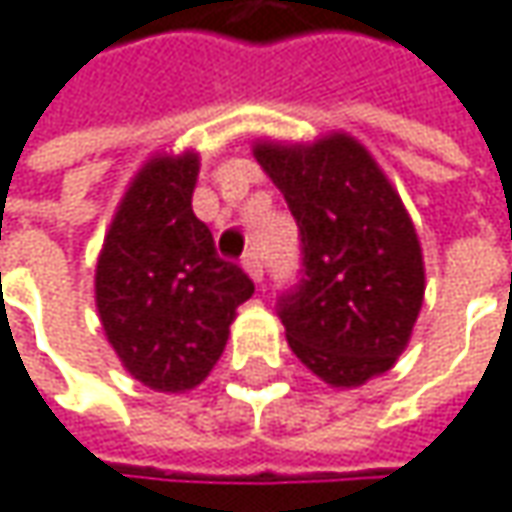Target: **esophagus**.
<instances>
[{"label": "esophagus", "mask_w": 512, "mask_h": 512, "mask_svg": "<svg viewBox=\"0 0 512 512\" xmlns=\"http://www.w3.org/2000/svg\"><path fill=\"white\" fill-rule=\"evenodd\" d=\"M243 266H246V272L255 278L257 284L263 281V260H260V255H257L255 249H249V252L243 255Z\"/></svg>", "instance_id": "1"}]
</instances>
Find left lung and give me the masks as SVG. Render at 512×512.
<instances>
[{"label":"left lung","instance_id":"8db88e82","mask_svg":"<svg viewBox=\"0 0 512 512\" xmlns=\"http://www.w3.org/2000/svg\"><path fill=\"white\" fill-rule=\"evenodd\" d=\"M302 237L299 281L278 296L287 343L334 387H360L404 351L425 296L413 222L369 152L346 134L255 146Z\"/></svg>","mask_w":512,"mask_h":512}]
</instances>
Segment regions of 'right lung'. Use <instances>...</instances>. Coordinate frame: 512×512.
Wrapping results in <instances>:
<instances>
[{
	"label": "right lung",
	"mask_w": 512,
	"mask_h": 512,
	"mask_svg": "<svg viewBox=\"0 0 512 512\" xmlns=\"http://www.w3.org/2000/svg\"><path fill=\"white\" fill-rule=\"evenodd\" d=\"M199 158H155L128 187L96 266V307L122 366L158 393L202 384L255 281L193 213Z\"/></svg>",
	"instance_id": "1"
}]
</instances>
